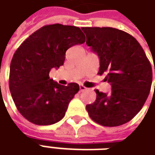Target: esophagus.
<instances>
[{
  "instance_id": "34e87169",
  "label": "esophagus",
  "mask_w": 155,
  "mask_h": 155,
  "mask_svg": "<svg viewBox=\"0 0 155 155\" xmlns=\"http://www.w3.org/2000/svg\"><path fill=\"white\" fill-rule=\"evenodd\" d=\"M79 88H80V92H83V91H85V90H87L86 87H84V86H83V85H80Z\"/></svg>"
}]
</instances>
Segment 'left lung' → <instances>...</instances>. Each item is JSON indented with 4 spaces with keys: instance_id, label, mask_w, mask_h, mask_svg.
Here are the masks:
<instances>
[{
    "instance_id": "obj_1",
    "label": "left lung",
    "mask_w": 155,
    "mask_h": 155,
    "mask_svg": "<svg viewBox=\"0 0 155 155\" xmlns=\"http://www.w3.org/2000/svg\"><path fill=\"white\" fill-rule=\"evenodd\" d=\"M82 30L87 45L100 59L97 74L105 72V80L112 86L108 94L96 90V100L87 105V111L98 124H124L141 110L150 94L153 78L150 62L139 41L124 31L113 27Z\"/></svg>"
}]
</instances>
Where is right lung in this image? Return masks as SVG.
I'll return each mask as SVG.
<instances>
[{"instance_id": "obj_1", "label": "right lung", "mask_w": 155, "mask_h": 155, "mask_svg": "<svg viewBox=\"0 0 155 155\" xmlns=\"http://www.w3.org/2000/svg\"><path fill=\"white\" fill-rule=\"evenodd\" d=\"M85 41L79 27L52 24L36 31L16 49L10 67L9 88L17 110L28 121L50 125L65 116L79 85L58 84L49 72L63 65L68 48Z\"/></svg>"}]
</instances>
